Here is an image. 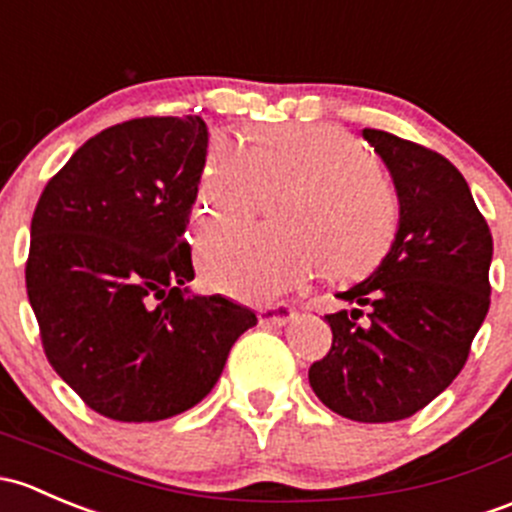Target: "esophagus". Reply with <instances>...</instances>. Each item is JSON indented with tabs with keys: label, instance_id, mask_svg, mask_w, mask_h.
I'll return each instance as SVG.
<instances>
[{
	"label": "esophagus",
	"instance_id": "obj_1",
	"mask_svg": "<svg viewBox=\"0 0 512 512\" xmlns=\"http://www.w3.org/2000/svg\"><path fill=\"white\" fill-rule=\"evenodd\" d=\"M295 318V308L291 305H266V308H258V320L263 325H271V328H283Z\"/></svg>",
	"mask_w": 512,
	"mask_h": 512
}]
</instances>
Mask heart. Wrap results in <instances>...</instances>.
<instances>
[{"mask_svg": "<svg viewBox=\"0 0 512 512\" xmlns=\"http://www.w3.org/2000/svg\"><path fill=\"white\" fill-rule=\"evenodd\" d=\"M288 192L278 209L286 231H207L197 246L204 278L241 300H273L320 271L330 283L372 276L402 221L397 187L360 138L328 123L278 125L251 147L214 138L197 187L199 224H246L266 194Z\"/></svg>", "mask_w": 512, "mask_h": 512, "instance_id": "obj_1", "label": "heart"}]
</instances>
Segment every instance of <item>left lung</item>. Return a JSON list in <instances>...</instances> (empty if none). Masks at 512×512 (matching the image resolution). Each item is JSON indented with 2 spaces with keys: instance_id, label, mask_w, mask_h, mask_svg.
Returning <instances> with one entry per match:
<instances>
[{
  "instance_id": "8db88e82",
  "label": "left lung",
  "mask_w": 512,
  "mask_h": 512,
  "mask_svg": "<svg viewBox=\"0 0 512 512\" xmlns=\"http://www.w3.org/2000/svg\"><path fill=\"white\" fill-rule=\"evenodd\" d=\"M394 177L402 221L392 254L325 315L333 345L308 379L335 414L365 424L407 419L463 370L491 305L493 236L466 179L439 152L362 130Z\"/></svg>"
}]
</instances>
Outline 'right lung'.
<instances>
[{"mask_svg":"<svg viewBox=\"0 0 512 512\" xmlns=\"http://www.w3.org/2000/svg\"><path fill=\"white\" fill-rule=\"evenodd\" d=\"M207 142L199 115L105 128L49 179L31 217L26 293L46 360L108 419L192 409L256 325L244 305L184 288Z\"/></svg>","mask_w":512,"mask_h":512,"instance_id":"obj_1","label":"right lung"}]
</instances>
